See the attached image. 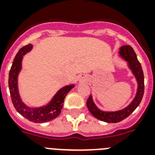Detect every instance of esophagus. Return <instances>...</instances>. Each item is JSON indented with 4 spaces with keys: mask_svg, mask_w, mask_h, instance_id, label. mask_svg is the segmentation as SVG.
Wrapping results in <instances>:
<instances>
[{
    "mask_svg": "<svg viewBox=\"0 0 155 155\" xmlns=\"http://www.w3.org/2000/svg\"><path fill=\"white\" fill-rule=\"evenodd\" d=\"M78 80H79V81H80V82H81V81H84V80H85L84 75H79V76H78Z\"/></svg>",
    "mask_w": 155,
    "mask_h": 155,
    "instance_id": "esophagus-1",
    "label": "esophagus"
}]
</instances>
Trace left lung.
<instances>
[{
	"mask_svg": "<svg viewBox=\"0 0 155 155\" xmlns=\"http://www.w3.org/2000/svg\"><path fill=\"white\" fill-rule=\"evenodd\" d=\"M119 56L123 60L127 62L128 67L136 78L137 83V92L132 102L127 107L114 112L101 110L95 104L92 95L89 96L87 101V107L88 110L95 117L97 118L98 120H103L104 122L117 123L128 117L139 105L144 94V75L141 63L137 60V55L134 49L130 46H123L119 49Z\"/></svg>",
	"mask_w": 155,
	"mask_h": 155,
	"instance_id": "8db88e82",
	"label": "left lung"
}]
</instances>
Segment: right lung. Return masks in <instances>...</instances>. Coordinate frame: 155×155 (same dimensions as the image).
I'll list each match as a JSON object with an SVG mask.
<instances>
[{
	"mask_svg": "<svg viewBox=\"0 0 155 155\" xmlns=\"http://www.w3.org/2000/svg\"><path fill=\"white\" fill-rule=\"evenodd\" d=\"M32 48V44H28L21 48L18 54H16L9 71L8 88H9L13 106L21 115L32 122H47L56 118L60 114L66 96L75 87V84L67 85L60 88L51 100V101L46 105L41 107H30L26 105L21 99L19 90H18V75L21 70V62H22L23 56L28 52H30Z\"/></svg>",
	"mask_w": 155,
	"mask_h": 155,
	"instance_id": "obj_1",
	"label": "right lung"
}]
</instances>
